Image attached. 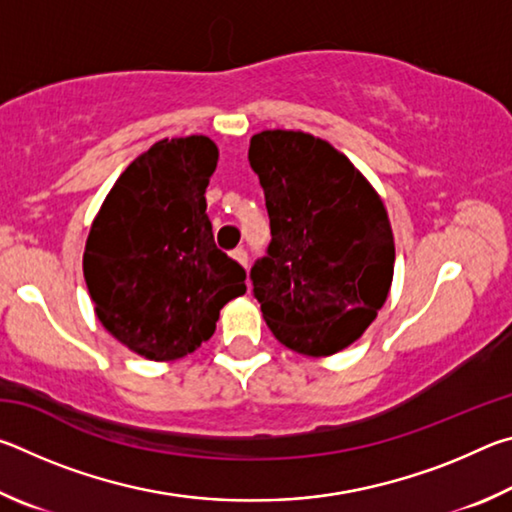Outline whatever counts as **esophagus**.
Returning a JSON list of instances; mask_svg holds the SVG:
<instances>
[{
    "label": "esophagus",
    "mask_w": 512,
    "mask_h": 512,
    "mask_svg": "<svg viewBox=\"0 0 512 512\" xmlns=\"http://www.w3.org/2000/svg\"><path fill=\"white\" fill-rule=\"evenodd\" d=\"M232 259H235V262H239L241 266H246L248 264V253L244 248H237V250H232Z\"/></svg>",
    "instance_id": "1"
}]
</instances>
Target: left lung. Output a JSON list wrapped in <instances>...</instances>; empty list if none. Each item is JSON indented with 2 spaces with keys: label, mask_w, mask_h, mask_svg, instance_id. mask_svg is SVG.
Returning <instances> with one entry per match:
<instances>
[{
  "label": "left lung",
  "mask_w": 512,
  "mask_h": 512,
  "mask_svg": "<svg viewBox=\"0 0 512 512\" xmlns=\"http://www.w3.org/2000/svg\"><path fill=\"white\" fill-rule=\"evenodd\" d=\"M271 219L268 257L250 271L268 329L305 357L359 341L393 284L395 241L370 180L332 144L302 131L250 137Z\"/></svg>",
  "instance_id": "1"
}]
</instances>
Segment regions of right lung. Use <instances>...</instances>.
<instances>
[{
    "mask_svg": "<svg viewBox=\"0 0 512 512\" xmlns=\"http://www.w3.org/2000/svg\"><path fill=\"white\" fill-rule=\"evenodd\" d=\"M219 146L205 135L155 142L128 164L85 241L83 275L101 325L128 350L176 361L201 348L246 271L216 248L205 189Z\"/></svg>",
    "mask_w": 512,
    "mask_h": 512,
    "instance_id": "right-lung-1",
    "label": "right lung"
}]
</instances>
